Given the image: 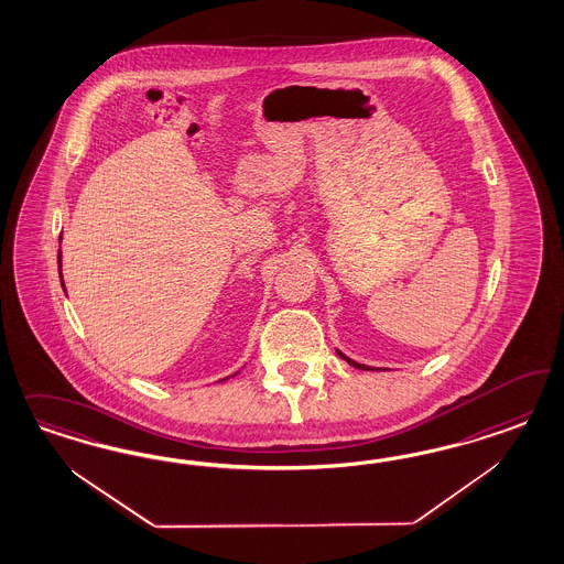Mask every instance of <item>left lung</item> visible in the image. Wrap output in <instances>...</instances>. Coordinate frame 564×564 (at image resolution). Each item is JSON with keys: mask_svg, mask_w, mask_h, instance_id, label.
I'll list each match as a JSON object with an SVG mask.
<instances>
[{"mask_svg": "<svg viewBox=\"0 0 564 564\" xmlns=\"http://www.w3.org/2000/svg\"><path fill=\"white\" fill-rule=\"evenodd\" d=\"M337 354H339V358L345 359V361H347V364H349V366H354V368H359V370H370V368H368V366H364V364H358V361H354V359H349V358H347V356H343V354H341V351H339V349H337Z\"/></svg>", "mask_w": 564, "mask_h": 564, "instance_id": "8db88e82", "label": "left lung"}]
</instances>
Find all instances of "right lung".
Listing matches in <instances>:
<instances>
[{
  "instance_id": "add662e5",
  "label": "right lung",
  "mask_w": 564,
  "mask_h": 564,
  "mask_svg": "<svg viewBox=\"0 0 564 564\" xmlns=\"http://www.w3.org/2000/svg\"><path fill=\"white\" fill-rule=\"evenodd\" d=\"M57 264H59V271H62V254H57ZM62 285H64V279H62Z\"/></svg>"
}]
</instances>
